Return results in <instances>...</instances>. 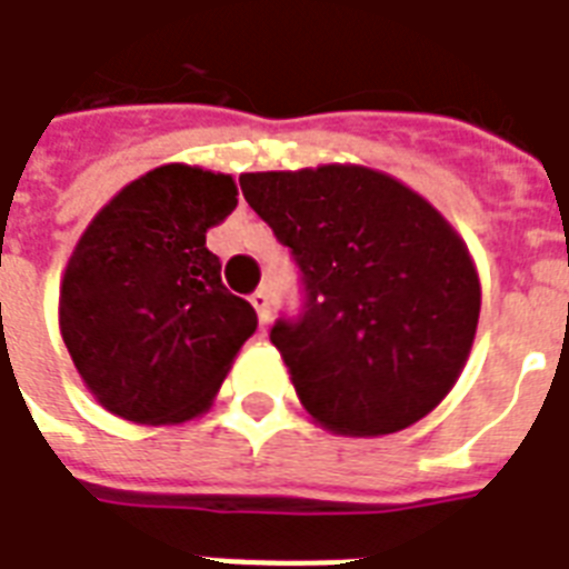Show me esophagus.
I'll return each instance as SVG.
<instances>
[{
    "mask_svg": "<svg viewBox=\"0 0 569 569\" xmlns=\"http://www.w3.org/2000/svg\"><path fill=\"white\" fill-rule=\"evenodd\" d=\"M250 305L256 307V313H259V328H268V317H271V301H268V292H252L250 296Z\"/></svg>",
    "mask_w": 569,
    "mask_h": 569,
    "instance_id": "34e87169",
    "label": "esophagus"
}]
</instances>
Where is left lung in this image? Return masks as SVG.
<instances>
[{"label": "left lung", "mask_w": 569, "mask_h": 569, "mask_svg": "<svg viewBox=\"0 0 569 569\" xmlns=\"http://www.w3.org/2000/svg\"><path fill=\"white\" fill-rule=\"evenodd\" d=\"M243 199L292 250L305 313L280 319L298 401L335 435L403 431L443 401L477 338V264L443 213L391 174L317 166L241 174Z\"/></svg>", "instance_id": "obj_1"}]
</instances>
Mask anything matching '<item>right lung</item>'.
<instances>
[{"mask_svg": "<svg viewBox=\"0 0 569 569\" xmlns=\"http://www.w3.org/2000/svg\"><path fill=\"white\" fill-rule=\"evenodd\" d=\"M234 208L231 174L168 162L126 183L83 229L62 273L60 331L108 413L180 425L217 398L259 322L204 243Z\"/></svg>", "mask_w": 569, "mask_h": 569, "instance_id": "1", "label": "right lung"}]
</instances>
